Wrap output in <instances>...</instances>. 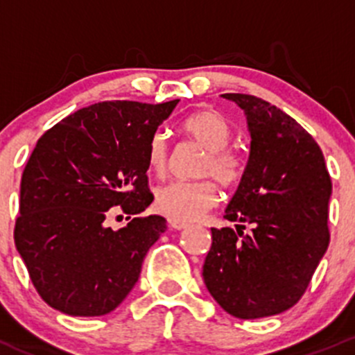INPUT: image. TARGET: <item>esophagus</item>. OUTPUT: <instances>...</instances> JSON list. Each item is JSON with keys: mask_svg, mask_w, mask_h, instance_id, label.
I'll return each mask as SVG.
<instances>
[{"mask_svg": "<svg viewBox=\"0 0 355 355\" xmlns=\"http://www.w3.org/2000/svg\"><path fill=\"white\" fill-rule=\"evenodd\" d=\"M168 223H170V227L173 228V230H184V228L189 227V223H185V221H178V220H170Z\"/></svg>", "mask_w": 355, "mask_h": 355, "instance_id": "1", "label": "esophagus"}]
</instances>
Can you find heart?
I'll return each instance as SVG.
<instances>
[{
  "label": "heart",
  "instance_id": "b5f03b06",
  "mask_svg": "<svg viewBox=\"0 0 355 355\" xmlns=\"http://www.w3.org/2000/svg\"><path fill=\"white\" fill-rule=\"evenodd\" d=\"M182 132L191 141L206 149L199 166V175L214 177L221 185L230 187L242 177L244 163L235 151L228 149L232 130L227 118L213 110H200L189 114L180 125ZM149 170L164 175L168 166V141L163 132H156L148 146ZM218 200V191L213 180L170 182L157 189L155 206L170 220L192 221L206 213Z\"/></svg>",
  "mask_w": 355,
  "mask_h": 355
}]
</instances>
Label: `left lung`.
<instances>
[{"mask_svg":"<svg viewBox=\"0 0 355 355\" xmlns=\"http://www.w3.org/2000/svg\"><path fill=\"white\" fill-rule=\"evenodd\" d=\"M221 98L244 110L250 148L225 209L237 232L211 228L202 278L232 316H275L297 304L327 252L331 180L320 146L292 116L256 96Z\"/></svg>","mask_w":355,"mask_h":355,"instance_id":"obj_1","label":"left lung"}]
</instances>
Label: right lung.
Returning <instances> with one entry per match:
<instances>
[{
	"label": "right lung",
	"instance_id": "1",
	"mask_svg": "<svg viewBox=\"0 0 355 355\" xmlns=\"http://www.w3.org/2000/svg\"><path fill=\"white\" fill-rule=\"evenodd\" d=\"M177 105L178 99L96 103L37 141L20 184L15 245L35 290L53 309L103 316L137 284L166 220L132 218L118 230L105 220L114 206L139 214L153 202L148 146Z\"/></svg>",
	"mask_w": 355,
	"mask_h": 355
}]
</instances>
